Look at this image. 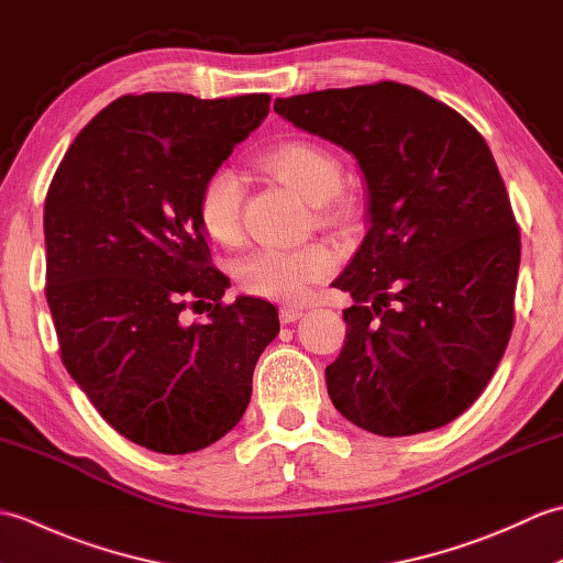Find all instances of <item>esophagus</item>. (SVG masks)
<instances>
[{
    "label": "esophagus",
    "mask_w": 563,
    "mask_h": 563,
    "mask_svg": "<svg viewBox=\"0 0 563 563\" xmlns=\"http://www.w3.org/2000/svg\"><path fill=\"white\" fill-rule=\"evenodd\" d=\"M305 317V309L302 307H292V305H283L280 307V321L283 324H292V321L302 319Z\"/></svg>",
    "instance_id": "esophagus-1"
}]
</instances>
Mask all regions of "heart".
Instances as JSON below:
<instances>
[{
    "mask_svg": "<svg viewBox=\"0 0 563 563\" xmlns=\"http://www.w3.org/2000/svg\"><path fill=\"white\" fill-rule=\"evenodd\" d=\"M261 166L309 202H327L341 188V164L333 154L307 140H285L261 154ZM244 178L234 169L212 172L200 186L196 218L212 242L232 244L242 230ZM336 256L324 244L302 249H256L239 258L236 280L249 295L268 300H300L312 283L327 278Z\"/></svg>",
    "mask_w": 563,
    "mask_h": 563,
    "instance_id": "b5f03b06",
    "label": "heart"
}]
</instances>
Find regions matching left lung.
<instances>
[{
  "label": "left lung",
  "instance_id": "8db88e82",
  "mask_svg": "<svg viewBox=\"0 0 563 563\" xmlns=\"http://www.w3.org/2000/svg\"><path fill=\"white\" fill-rule=\"evenodd\" d=\"M273 109L351 152L367 184L369 230L333 280L355 302L327 367L333 406L385 438L454 421L494 377L516 319L520 232L486 140L397 81Z\"/></svg>",
  "mask_w": 563,
  "mask_h": 563
}]
</instances>
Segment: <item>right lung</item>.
Segmentation results:
<instances>
[{
  "instance_id": "add662e5",
  "label": "right lung",
  "mask_w": 563,
  "mask_h": 563,
  "mask_svg": "<svg viewBox=\"0 0 563 563\" xmlns=\"http://www.w3.org/2000/svg\"><path fill=\"white\" fill-rule=\"evenodd\" d=\"M271 111L268 93L121 97L93 115L45 196V297L71 379L123 438L186 454L230 433L278 309L222 302L196 200ZM209 305L206 325L177 319Z\"/></svg>"
}]
</instances>
